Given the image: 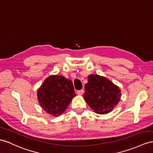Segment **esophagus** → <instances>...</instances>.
I'll list each match as a JSON object with an SVG mask.
<instances>
[{"label":"esophagus","instance_id":"1","mask_svg":"<svg viewBox=\"0 0 153 153\" xmlns=\"http://www.w3.org/2000/svg\"><path fill=\"white\" fill-rule=\"evenodd\" d=\"M83 92H84V91H83V89H82V90H80V91H78L77 93L79 95H82V94H83Z\"/></svg>","mask_w":153,"mask_h":153}]
</instances>
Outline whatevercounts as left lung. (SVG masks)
I'll use <instances>...</instances> for the list:
<instances>
[{
	"mask_svg": "<svg viewBox=\"0 0 153 153\" xmlns=\"http://www.w3.org/2000/svg\"><path fill=\"white\" fill-rule=\"evenodd\" d=\"M84 100L97 114H105L111 112L119 103L121 90L107 77L97 74L88 76L85 86Z\"/></svg>",
	"mask_w": 153,
	"mask_h": 153,
	"instance_id": "8db88e82",
	"label": "left lung"
}]
</instances>
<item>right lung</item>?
<instances>
[{
    "label": "right lung",
    "instance_id": "right-lung-1",
    "mask_svg": "<svg viewBox=\"0 0 153 153\" xmlns=\"http://www.w3.org/2000/svg\"><path fill=\"white\" fill-rule=\"evenodd\" d=\"M39 105L53 116H60L76 96L72 81L60 75L47 77L37 91Z\"/></svg>",
    "mask_w": 153,
    "mask_h": 153
}]
</instances>
